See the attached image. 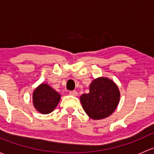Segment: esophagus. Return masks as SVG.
I'll list each match as a JSON object with an SVG mask.
<instances>
[{
    "label": "esophagus",
    "mask_w": 154,
    "mask_h": 154,
    "mask_svg": "<svg viewBox=\"0 0 154 154\" xmlns=\"http://www.w3.org/2000/svg\"><path fill=\"white\" fill-rule=\"evenodd\" d=\"M69 94H71V95H73V96H77L78 93H77V91H71L69 92Z\"/></svg>",
    "instance_id": "esophagus-1"
}]
</instances>
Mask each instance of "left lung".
Segmentation results:
<instances>
[{
	"label": "left lung",
	"mask_w": 154,
	"mask_h": 154,
	"mask_svg": "<svg viewBox=\"0 0 154 154\" xmlns=\"http://www.w3.org/2000/svg\"><path fill=\"white\" fill-rule=\"evenodd\" d=\"M120 91L117 85L108 77H100L91 81L89 92L80 96V102L86 113L93 120L109 117L120 101Z\"/></svg>",
	"instance_id": "left-lung-1"
}]
</instances>
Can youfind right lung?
<instances>
[{"label":"right lung","mask_w":154,"mask_h":154,"mask_svg":"<svg viewBox=\"0 0 154 154\" xmlns=\"http://www.w3.org/2000/svg\"><path fill=\"white\" fill-rule=\"evenodd\" d=\"M61 95L48 83H41L32 92V103L35 109L42 114H49L54 111L60 102Z\"/></svg>","instance_id":"add662e5"}]
</instances>
